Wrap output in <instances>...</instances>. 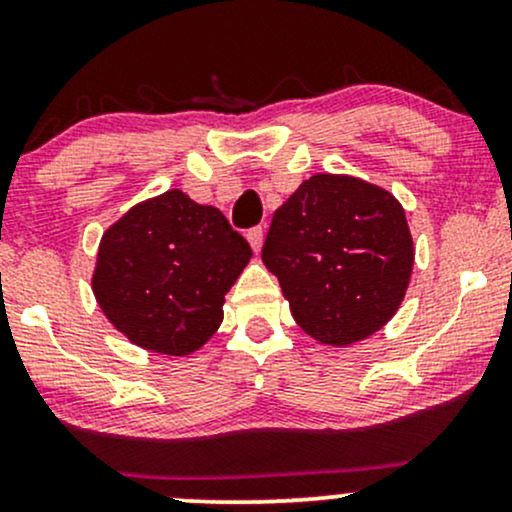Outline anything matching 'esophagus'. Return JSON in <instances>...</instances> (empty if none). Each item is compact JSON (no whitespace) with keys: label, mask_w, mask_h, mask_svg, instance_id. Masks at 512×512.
<instances>
[{"label":"esophagus","mask_w":512,"mask_h":512,"mask_svg":"<svg viewBox=\"0 0 512 512\" xmlns=\"http://www.w3.org/2000/svg\"><path fill=\"white\" fill-rule=\"evenodd\" d=\"M245 238H248V243L252 245V250H255V252H260L262 243H264V231H262L260 226H257V228H250V231L245 233Z\"/></svg>","instance_id":"34e87169"}]
</instances>
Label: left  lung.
<instances>
[{"label":"left lung","instance_id":"left-lung-1","mask_svg":"<svg viewBox=\"0 0 512 512\" xmlns=\"http://www.w3.org/2000/svg\"><path fill=\"white\" fill-rule=\"evenodd\" d=\"M262 262L298 327L344 349L395 317L414 269V238L385 187L315 173L274 211Z\"/></svg>","mask_w":512,"mask_h":512}]
</instances>
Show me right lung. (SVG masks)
I'll return each instance as SVG.
<instances>
[{"instance_id":"1","label":"right lung","mask_w":512,"mask_h":512,"mask_svg":"<svg viewBox=\"0 0 512 512\" xmlns=\"http://www.w3.org/2000/svg\"><path fill=\"white\" fill-rule=\"evenodd\" d=\"M252 257L216 207L168 190L134 204L103 231L91 289L134 346L190 356L223 322L226 293Z\"/></svg>"}]
</instances>
